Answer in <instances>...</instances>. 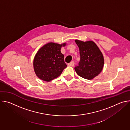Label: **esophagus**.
Segmentation results:
<instances>
[{
    "mask_svg": "<svg viewBox=\"0 0 130 130\" xmlns=\"http://www.w3.org/2000/svg\"><path fill=\"white\" fill-rule=\"evenodd\" d=\"M74 62H73V61H72V62H71L70 63H69L68 65V66H74Z\"/></svg>",
    "mask_w": 130,
    "mask_h": 130,
    "instance_id": "34e87169",
    "label": "esophagus"
}]
</instances>
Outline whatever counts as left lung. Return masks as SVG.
Listing matches in <instances>:
<instances>
[{
    "instance_id": "left-lung-1",
    "label": "left lung",
    "mask_w": 130,
    "mask_h": 130,
    "mask_svg": "<svg viewBox=\"0 0 130 130\" xmlns=\"http://www.w3.org/2000/svg\"><path fill=\"white\" fill-rule=\"evenodd\" d=\"M75 42L79 47L80 61L75 67L78 75L87 80L97 76L103 69L104 58L97 45L92 41L83 42L78 40Z\"/></svg>"
}]
</instances>
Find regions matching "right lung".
<instances>
[{"label":"right lung","instance_id":"obj_1","mask_svg":"<svg viewBox=\"0 0 130 130\" xmlns=\"http://www.w3.org/2000/svg\"><path fill=\"white\" fill-rule=\"evenodd\" d=\"M66 43H49L41 47L35 55L33 67L36 75L40 79L49 82L58 77L67 67L62 47Z\"/></svg>","mask_w":130,"mask_h":130}]
</instances>
